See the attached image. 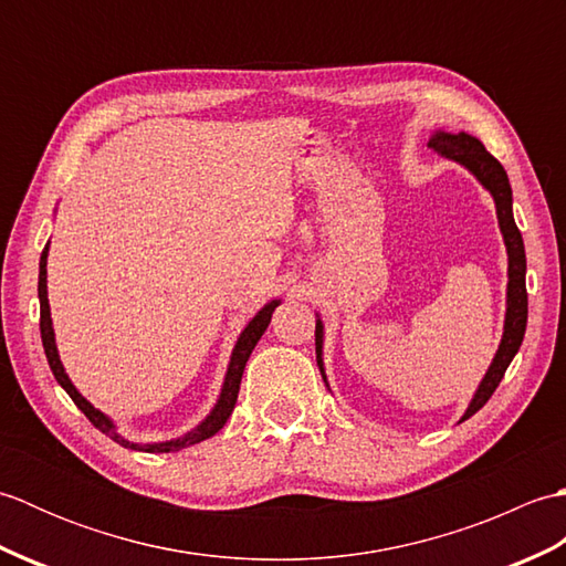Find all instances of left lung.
<instances>
[{"mask_svg":"<svg viewBox=\"0 0 566 566\" xmlns=\"http://www.w3.org/2000/svg\"><path fill=\"white\" fill-rule=\"evenodd\" d=\"M428 148L436 150L442 158H448L457 165H462L464 170L472 172L476 177V182L482 185L491 199L496 203V219L499 228L503 235V245H506L509 252V286H506V318H503V335L499 343V350L491 359V365L486 369L484 379L479 381V387L469 401L464 416L460 418V423L467 418H472L479 408H482L491 394L496 391L501 384L503 375H506L509 365L513 363L515 353L521 350L523 335H525V323H527V292H525V245H523V235L515 226L513 219V191L509 175L503 170V165L491 155L484 143L464 134H448V130H432ZM316 363L323 375V381H326V367H323V321L316 314Z\"/></svg>","mask_w":566,"mask_h":566,"instance_id":"1","label":"left lung"}]
</instances>
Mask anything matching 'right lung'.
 Masks as SVG:
<instances>
[{"label":"right lung","instance_id":"1","mask_svg":"<svg viewBox=\"0 0 566 566\" xmlns=\"http://www.w3.org/2000/svg\"><path fill=\"white\" fill-rule=\"evenodd\" d=\"M48 248H51V243H45V248L41 252V262H39V302H41V340H43V350H45V357H48V365H51L53 377L57 379L60 387L67 391L70 399L75 401V406L80 408V411L90 418V423L94 428H99L104 436H109L114 442L122 444V448H130V450H138V452H179V450L189 448V444H197L201 440L216 436V432H219L226 426V420L231 418V413H233L235 401H238V391H240V379H243V369L248 365V357H250L252 350H255V345L262 338V333L268 331L274 308L282 304L280 298H272V302L264 304L258 311V314L248 321V326L240 331L238 340H235V347H233V353H231V363H228V369H226V377H223V387H221L219 399H216L209 416L203 418L199 426H195L191 430H187L185 436L172 438V440L134 442V440H128L126 436H122V432H118L116 423H114L109 416L102 413L99 408H94L87 399H84V396L77 391L75 384H72V379L67 377L63 363H60L57 345H55V331H53V318H51V304H48V270H45Z\"/></svg>","mask_w":566,"mask_h":566}]
</instances>
